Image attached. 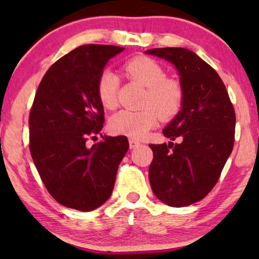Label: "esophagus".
I'll return each instance as SVG.
<instances>
[{"mask_svg":"<svg viewBox=\"0 0 259 259\" xmlns=\"http://www.w3.org/2000/svg\"><path fill=\"white\" fill-rule=\"evenodd\" d=\"M138 146H140V141L130 139V148H137Z\"/></svg>","mask_w":259,"mask_h":259,"instance_id":"1","label":"esophagus"}]
</instances>
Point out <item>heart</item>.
Listing matches in <instances>:
<instances>
[{"instance_id":"1","label":"heart","mask_w":259,"mask_h":259,"mask_svg":"<svg viewBox=\"0 0 259 259\" xmlns=\"http://www.w3.org/2000/svg\"><path fill=\"white\" fill-rule=\"evenodd\" d=\"M126 75L146 87L140 111H120L109 120V130L118 136L143 139L157 125L158 118L167 120L183 107L185 92L180 81L166 77L162 67L148 56H137L123 65ZM119 81L111 70H102L97 80V95L100 104L113 109L118 102Z\"/></svg>"}]
</instances>
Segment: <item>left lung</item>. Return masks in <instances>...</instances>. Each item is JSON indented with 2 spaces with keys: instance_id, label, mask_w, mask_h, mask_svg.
I'll list each match as a JSON object with an SVG mask.
<instances>
[{
  "instance_id": "left-lung-1",
  "label": "left lung",
  "mask_w": 259,
  "mask_h": 259,
  "mask_svg": "<svg viewBox=\"0 0 259 259\" xmlns=\"http://www.w3.org/2000/svg\"><path fill=\"white\" fill-rule=\"evenodd\" d=\"M146 53L172 62L185 92L182 111L162 131L180 141L150 145L151 187L168 206H189L211 192L231 154L235 108L218 73L193 52L168 47Z\"/></svg>"
}]
</instances>
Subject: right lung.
I'll return each mask as SVG.
<instances>
[{
	"label": "right lung",
	"instance_id": "right-lung-1",
	"mask_svg": "<svg viewBox=\"0 0 259 259\" xmlns=\"http://www.w3.org/2000/svg\"><path fill=\"white\" fill-rule=\"evenodd\" d=\"M111 45H83L53 63L35 94L29 114V148L46 189L63 206L92 211L111 197L126 137H104L97 80L122 52Z\"/></svg>",
	"mask_w": 259,
	"mask_h": 259
}]
</instances>
